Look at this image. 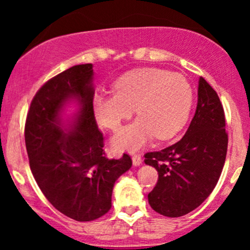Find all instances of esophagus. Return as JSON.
<instances>
[{"instance_id":"obj_1","label":"esophagus","mask_w":250,"mask_h":250,"mask_svg":"<svg viewBox=\"0 0 250 250\" xmlns=\"http://www.w3.org/2000/svg\"><path fill=\"white\" fill-rule=\"evenodd\" d=\"M131 160H133V165H134V166H140V165H142V157H141V155L135 154V155H133V157H131Z\"/></svg>"}]
</instances>
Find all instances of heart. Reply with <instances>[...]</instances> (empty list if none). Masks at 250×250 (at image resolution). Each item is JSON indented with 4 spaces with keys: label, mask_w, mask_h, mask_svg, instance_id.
I'll return each mask as SVG.
<instances>
[{
    "label": "heart",
    "mask_w": 250,
    "mask_h": 250,
    "mask_svg": "<svg viewBox=\"0 0 250 250\" xmlns=\"http://www.w3.org/2000/svg\"><path fill=\"white\" fill-rule=\"evenodd\" d=\"M193 102L190 84L180 74L141 68L120 77L114 94H96L93 113L102 127L119 130L133 114L139 119L114 137L115 150H136L151 137L171 139L187 121Z\"/></svg>",
    "instance_id": "b5f03b06"
}]
</instances>
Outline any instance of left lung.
Returning <instances> with one entry per match:
<instances>
[{
    "mask_svg": "<svg viewBox=\"0 0 250 250\" xmlns=\"http://www.w3.org/2000/svg\"><path fill=\"white\" fill-rule=\"evenodd\" d=\"M197 107L185 136L160 151L145 154V163L159 173L148 194L150 207L168 217L190 213L214 190L225 166L228 134L217 93L199 80Z\"/></svg>",
    "mask_w": 250,
    "mask_h": 250,
    "instance_id": "left-lung-1",
    "label": "left lung"
}]
</instances>
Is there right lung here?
I'll return each mask as SVG.
<instances>
[{
	"instance_id": "1",
	"label": "right lung",
	"mask_w": 250,
	"mask_h": 250,
	"mask_svg": "<svg viewBox=\"0 0 250 250\" xmlns=\"http://www.w3.org/2000/svg\"><path fill=\"white\" fill-rule=\"evenodd\" d=\"M93 64L74 65L45 82L34 96L24 127L30 170L37 186L60 213L85 222L111 208L115 181L133 165L130 156H105L103 135L93 113ZM71 101L80 108L62 120Z\"/></svg>"
}]
</instances>
